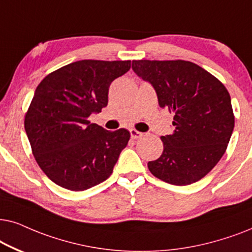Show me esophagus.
Instances as JSON below:
<instances>
[{"label": "esophagus", "mask_w": 252, "mask_h": 252, "mask_svg": "<svg viewBox=\"0 0 252 252\" xmlns=\"http://www.w3.org/2000/svg\"><path fill=\"white\" fill-rule=\"evenodd\" d=\"M130 135H131L132 139H138L140 137H143V133L137 131L136 129H130Z\"/></svg>", "instance_id": "obj_1"}]
</instances>
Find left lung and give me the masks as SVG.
<instances>
[{
  "mask_svg": "<svg viewBox=\"0 0 252 252\" xmlns=\"http://www.w3.org/2000/svg\"><path fill=\"white\" fill-rule=\"evenodd\" d=\"M132 70L156 90L161 108L174 113L172 135L161 136L163 152L149 161L154 176L188 186L207 175L226 152L235 117L219 79L192 62L132 61Z\"/></svg>",
  "mask_w": 252,
  "mask_h": 252,
  "instance_id": "left-lung-1",
  "label": "left lung"
}]
</instances>
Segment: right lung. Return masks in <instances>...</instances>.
Here are the masks:
<instances>
[{
    "label": "right lung",
    "instance_id": "add662e5",
    "mask_svg": "<svg viewBox=\"0 0 252 252\" xmlns=\"http://www.w3.org/2000/svg\"><path fill=\"white\" fill-rule=\"evenodd\" d=\"M131 61L82 60L47 75L25 115V131L42 172L58 186L83 191L112 175L130 139L126 129L108 131L90 122L108 103L109 85Z\"/></svg>",
    "mask_w": 252,
    "mask_h": 252
}]
</instances>
